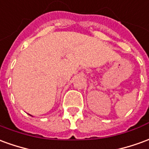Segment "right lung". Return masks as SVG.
I'll use <instances>...</instances> for the list:
<instances>
[{
  "label": "right lung",
  "mask_w": 149,
  "mask_h": 149,
  "mask_svg": "<svg viewBox=\"0 0 149 149\" xmlns=\"http://www.w3.org/2000/svg\"><path fill=\"white\" fill-rule=\"evenodd\" d=\"M30 115H31V114H30Z\"/></svg>",
  "instance_id": "add662e5"
}]
</instances>
